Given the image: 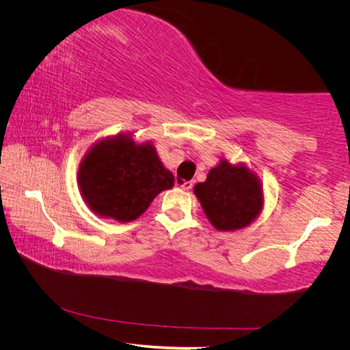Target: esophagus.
Wrapping results in <instances>:
<instances>
[{"mask_svg":"<svg viewBox=\"0 0 350 350\" xmlns=\"http://www.w3.org/2000/svg\"><path fill=\"white\" fill-rule=\"evenodd\" d=\"M176 185L181 188V189H184V191H189V189L193 188V181H176Z\"/></svg>","mask_w":350,"mask_h":350,"instance_id":"obj_1","label":"esophagus"}]
</instances>
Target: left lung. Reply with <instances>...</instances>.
<instances>
[{"label": "left lung", "instance_id": "1", "mask_svg": "<svg viewBox=\"0 0 350 350\" xmlns=\"http://www.w3.org/2000/svg\"><path fill=\"white\" fill-rule=\"evenodd\" d=\"M194 194L210 224L217 230L248 226L262 208V189L257 175L247 166L230 165L226 159L211 169Z\"/></svg>", "mask_w": 350, "mask_h": 350}]
</instances>
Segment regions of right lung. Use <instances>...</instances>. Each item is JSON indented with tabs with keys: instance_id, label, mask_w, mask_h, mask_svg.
<instances>
[{
	"instance_id": "add662e5",
	"label": "right lung",
	"mask_w": 350,
	"mask_h": 350,
	"mask_svg": "<svg viewBox=\"0 0 350 350\" xmlns=\"http://www.w3.org/2000/svg\"><path fill=\"white\" fill-rule=\"evenodd\" d=\"M77 178L94 213L118 221L135 220L159 193L174 185V175L163 167L153 144H135L129 134L94 144Z\"/></svg>"
}]
</instances>
